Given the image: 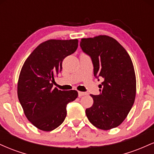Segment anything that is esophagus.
Here are the masks:
<instances>
[{"instance_id": "1", "label": "esophagus", "mask_w": 154, "mask_h": 154, "mask_svg": "<svg viewBox=\"0 0 154 154\" xmlns=\"http://www.w3.org/2000/svg\"><path fill=\"white\" fill-rule=\"evenodd\" d=\"M87 94V93H84V92H78V96L79 97H82V96H83V95H86Z\"/></svg>"}]
</instances>
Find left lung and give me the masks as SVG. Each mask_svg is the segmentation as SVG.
<instances>
[{
    "label": "left lung",
    "instance_id": "obj_1",
    "mask_svg": "<svg viewBox=\"0 0 154 154\" xmlns=\"http://www.w3.org/2000/svg\"><path fill=\"white\" fill-rule=\"evenodd\" d=\"M80 47L91 58L95 77L103 79L100 95H91L93 104L85 111L88 119L100 130L116 128L135 102L136 77L132 60L115 39L106 35L82 38Z\"/></svg>",
    "mask_w": 154,
    "mask_h": 154
}]
</instances>
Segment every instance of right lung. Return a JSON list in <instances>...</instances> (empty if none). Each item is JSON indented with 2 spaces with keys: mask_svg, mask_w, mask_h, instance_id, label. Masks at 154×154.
Segmentation results:
<instances>
[{
  "mask_svg": "<svg viewBox=\"0 0 154 154\" xmlns=\"http://www.w3.org/2000/svg\"><path fill=\"white\" fill-rule=\"evenodd\" d=\"M78 40H49L38 45L24 63L17 94L26 117L43 131L60 126L66 116V106L78 96L77 91L53 88L54 76L62 69V61L75 52Z\"/></svg>",
  "mask_w": 154,
  "mask_h": 154,
  "instance_id": "add662e5",
  "label": "right lung"
}]
</instances>
